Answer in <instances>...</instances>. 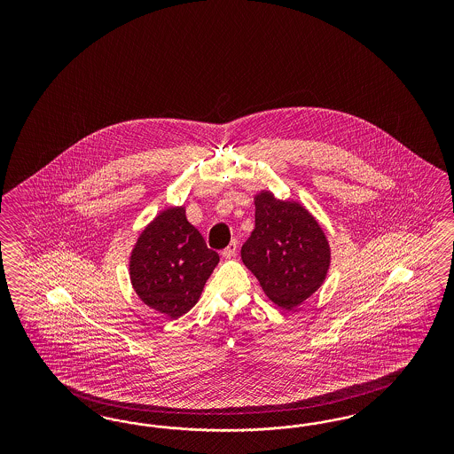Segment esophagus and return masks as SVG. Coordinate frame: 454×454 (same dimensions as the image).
Returning a JSON list of instances; mask_svg holds the SVG:
<instances>
[{
    "label": "esophagus",
    "mask_w": 454,
    "mask_h": 454,
    "mask_svg": "<svg viewBox=\"0 0 454 454\" xmlns=\"http://www.w3.org/2000/svg\"><path fill=\"white\" fill-rule=\"evenodd\" d=\"M236 251H238V241L233 239V241L228 245V247L223 251V256H224V258H228V260H231V258L236 256Z\"/></svg>",
    "instance_id": "esophagus-1"
}]
</instances>
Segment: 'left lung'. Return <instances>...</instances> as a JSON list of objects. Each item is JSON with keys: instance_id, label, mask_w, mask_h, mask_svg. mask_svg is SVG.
Instances as JSON below:
<instances>
[{"instance_id": "left-lung-1", "label": "left lung", "mask_w": 454, "mask_h": 454, "mask_svg": "<svg viewBox=\"0 0 454 454\" xmlns=\"http://www.w3.org/2000/svg\"><path fill=\"white\" fill-rule=\"evenodd\" d=\"M254 230L241 260L268 300L291 311L323 286L331 264L330 241L317 218L296 200L254 194Z\"/></svg>"}]
</instances>
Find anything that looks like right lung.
<instances>
[{"mask_svg": "<svg viewBox=\"0 0 454 454\" xmlns=\"http://www.w3.org/2000/svg\"><path fill=\"white\" fill-rule=\"evenodd\" d=\"M218 262V253L207 249L186 220L184 207H168L137 236L129 253V281L146 306L176 319L198 302Z\"/></svg>", "mask_w": 454, "mask_h": 454, "instance_id": "right-lung-1", "label": "right lung"}]
</instances>
